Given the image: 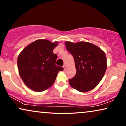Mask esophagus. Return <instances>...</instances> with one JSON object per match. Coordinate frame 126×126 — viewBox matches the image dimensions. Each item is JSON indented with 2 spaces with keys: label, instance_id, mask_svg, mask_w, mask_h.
Segmentation results:
<instances>
[{
  "label": "esophagus",
  "instance_id": "34e87169",
  "mask_svg": "<svg viewBox=\"0 0 126 126\" xmlns=\"http://www.w3.org/2000/svg\"><path fill=\"white\" fill-rule=\"evenodd\" d=\"M63 69L65 70V69H66V66H65V65H63Z\"/></svg>",
  "mask_w": 126,
  "mask_h": 126
}]
</instances>
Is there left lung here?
<instances>
[{"mask_svg": "<svg viewBox=\"0 0 126 126\" xmlns=\"http://www.w3.org/2000/svg\"><path fill=\"white\" fill-rule=\"evenodd\" d=\"M66 49L73 56L76 73L69 79L70 86L81 92L92 90L103 79L107 69L105 53L97 46L87 42H65Z\"/></svg>", "mask_w": 126, "mask_h": 126, "instance_id": "8db88e82", "label": "left lung"}]
</instances>
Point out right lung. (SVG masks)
<instances>
[{"instance_id":"right-lung-1","label":"right lung","mask_w":126,"mask_h":126,"mask_svg":"<svg viewBox=\"0 0 126 126\" xmlns=\"http://www.w3.org/2000/svg\"><path fill=\"white\" fill-rule=\"evenodd\" d=\"M58 42L47 39H38L26 46L18 56L19 73L24 83L29 88L41 92L53 85L58 72L63 70L57 66V55L53 49Z\"/></svg>"}]
</instances>
